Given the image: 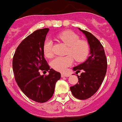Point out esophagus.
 Returning a JSON list of instances; mask_svg holds the SVG:
<instances>
[{"instance_id":"esophagus-1","label":"esophagus","mask_w":122,"mask_h":122,"mask_svg":"<svg viewBox=\"0 0 122 122\" xmlns=\"http://www.w3.org/2000/svg\"><path fill=\"white\" fill-rule=\"evenodd\" d=\"M70 76V74H68V73H62L61 74V76L62 77H69V76Z\"/></svg>"}]
</instances>
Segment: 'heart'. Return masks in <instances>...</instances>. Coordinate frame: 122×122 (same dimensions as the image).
Returning a JSON list of instances; mask_svg holds the SVG:
<instances>
[{"label":"heart","mask_w":122,"mask_h":122,"mask_svg":"<svg viewBox=\"0 0 122 122\" xmlns=\"http://www.w3.org/2000/svg\"><path fill=\"white\" fill-rule=\"evenodd\" d=\"M58 38L68 46L67 54L70 56L57 57L51 62V67L55 70L63 71L71 65L73 62L72 56L76 62H82L87 58L89 53V45L84 40H80L76 33L71 31H65L59 34ZM45 56L51 57L52 56V41L50 38L45 40L43 45Z\"/></svg>","instance_id":"heart-1"}]
</instances>
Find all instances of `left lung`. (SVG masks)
<instances>
[{
	"instance_id": "1",
	"label": "left lung",
	"mask_w": 122,
	"mask_h": 122,
	"mask_svg": "<svg viewBox=\"0 0 122 122\" xmlns=\"http://www.w3.org/2000/svg\"><path fill=\"white\" fill-rule=\"evenodd\" d=\"M79 29L86 35L90 55L84 63L73 67L76 73L82 72L77 76L78 83L70 87V90L74 97L86 100L93 96L103 82L107 70V59L100 41L90 32Z\"/></svg>"
}]
</instances>
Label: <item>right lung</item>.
I'll use <instances>...</instances> for the list:
<instances>
[{
    "label": "right lung",
    "instance_id": "add662e5",
    "mask_svg": "<svg viewBox=\"0 0 122 122\" xmlns=\"http://www.w3.org/2000/svg\"><path fill=\"white\" fill-rule=\"evenodd\" d=\"M48 28L36 30L19 44L13 59L15 80L29 98L45 103L52 97L56 82L61 77L59 72L50 68L44 57L43 45ZM48 71L47 76L39 70Z\"/></svg>",
    "mask_w": 122,
    "mask_h": 122
}]
</instances>
